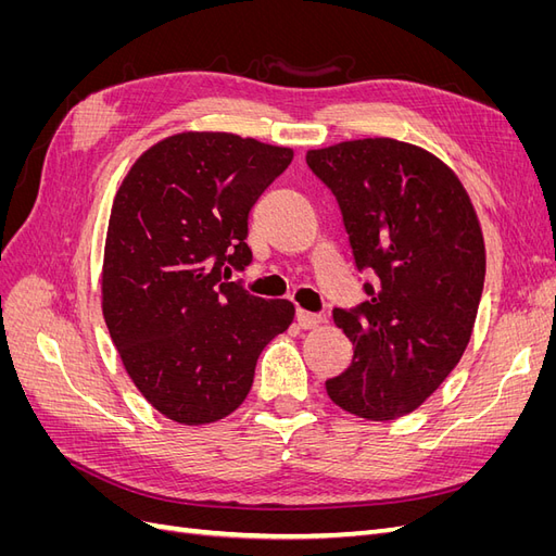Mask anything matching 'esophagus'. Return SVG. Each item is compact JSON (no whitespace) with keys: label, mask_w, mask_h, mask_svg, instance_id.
I'll return each mask as SVG.
<instances>
[{"label":"esophagus","mask_w":556,"mask_h":556,"mask_svg":"<svg viewBox=\"0 0 556 556\" xmlns=\"http://www.w3.org/2000/svg\"><path fill=\"white\" fill-rule=\"evenodd\" d=\"M296 325L301 329H313L319 325V315L317 313H308L304 308H296Z\"/></svg>","instance_id":"34e87169"}]
</instances>
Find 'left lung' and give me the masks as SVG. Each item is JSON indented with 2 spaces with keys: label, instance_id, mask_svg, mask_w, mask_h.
<instances>
[{
  "label": "left lung",
  "instance_id": "1",
  "mask_svg": "<svg viewBox=\"0 0 556 556\" xmlns=\"http://www.w3.org/2000/svg\"><path fill=\"white\" fill-rule=\"evenodd\" d=\"M336 197L366 301L333 308L355 355L327 394L366 419L413 413L459 364L484 285V243L462 182L427 150L362 139L308 150Z\"/></svg>",
  "mask_w": 556,
  "mask_h": 556
}]
</instances>
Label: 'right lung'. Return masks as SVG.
<instances>
[{"label":"right lung","mask_w":556,"mask_h":556,"mask_svg":"<svg viewBox=\"0 0 556 556\" xmlns=\"http://www.w3.org/2000/svg\"><path fill=\"white\" fill-rule=\"evenodd\" d=\"M292 157L237 134H176L146 150L115 194L104 319L134 384L174 422L237 410L262 350L292 323L288 299L229 280L252 262V206Z\"/></svg>","instance_id":"add662e5"}]
</instances>
